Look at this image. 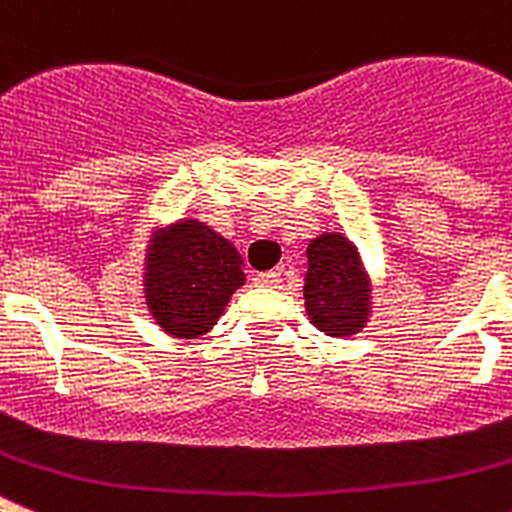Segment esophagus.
<instances>
[{
    "label": "esophagus",
    "instance_id": "1",
    "mask_svg": "<svg viewBox=\"0 0 512 512\" xmlns=\"http://www.w3.org/2000/svg\"><path fill=\"white\" fill-rule=\"evenodd\" d=\"M282 282V274L279 271H264V274H256L253 277V284H259V287H277Z\"/></svg>",
    "mask_w": 512,
    "mask_h": 512
}]
</instances>
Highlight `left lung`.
I'll return each instance as SVG.
<instances>
[{
    "label": "left lung",
    "instance_id": "8db88e82",
    "mask_svg": "<svg viewBox=\"0 0 512 512\" xmlns=\"http://www.w3.org/2000/svg\"><path fill=\"white\" fill-rule=\"evenodd\" d=\"M305 312L330 338L356 336L372 318V277L354 241L343 233H320L307 243Z\"/></svg>",
    "mask_w": 512,
    "mask_h": 512
}]
</instances>
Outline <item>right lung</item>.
I'll list each match as a JSON object with an SVG mask.
<instances>
[{
	"mask_svg": "<svg viewBox=\"0 0 512 512\" xmlns=\"http://www.w3.org/2000/svg\"><path fill=\"white\" fill-rule=\"evenodd\" d=\"M246 284L238 248L197 217L153 230L143 261V297L166 336H207Z\"/></svg>",
	"mask_w": 512,
	"mask_h": 512,
	"instance_id": "obj_1",
	"label": "right lung"
}]
</instances>
